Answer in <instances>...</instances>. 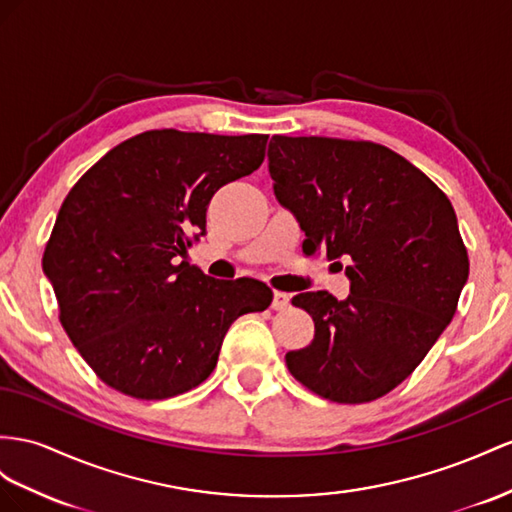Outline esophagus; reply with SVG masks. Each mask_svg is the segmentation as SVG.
Listing matches in <instances>:
<instances>
[{
	"mask_svg": "<svg viewBox=\"0 0 512 512\" xmlns=\"http://www.w3.org/2000/svg\"><path fill=\"white\" fill-rule=\"evenodd\" d=\"M290 300H292V296H290V294H285V292H274V294H272V307L277 309V311H283V309L290 307Z\"/></svg>",
	"mask_w": 512,
	"mask_h": 512,
	"instance_id": "34e87169",
	"label": "esophagus"
}]
</instances>
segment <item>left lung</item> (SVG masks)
<instances>
[{
	"mask_svg": "<svg viewBox=\"0 0 512 512\" xmlns=\"http://www.w3.org/2000/svg\"><path fill=\"white\" fill-rule=\"evenodd\" d=\"M268 170L307 253L348 259L346 300L292 298L316 333L287 352V368L326 400L385 396L435 346L469 277L450 199L402 155L363 140L272 136Z\"/></svg>",
	"mask_w": 512,
	"mask_h": 512,
	"instance_id": "left-lung-1",
	"label": "left lung"
}]
</instances>
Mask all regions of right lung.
Returning a JSON list of instances; mask_svg holds the SVG:
<instances>
[{"mask_svg":"<svg viewBox=\"0 0 512 512\" xmlns=\"http://www.w3.org/2000/svg\"><path fill=\"white\" fill-rule=\"evenodd\" d=\"M266 142L144 131L64 199L43 270L64 331L103 383L140 400L190 391L214 372L229 326L272 303L264 283L220 281L186 261L216 190L257 170Z\"/></svg>","mask_w":512,"mask_h":512,"instance_id":"right-lung-1","label":"right lung"}]
</instances>
